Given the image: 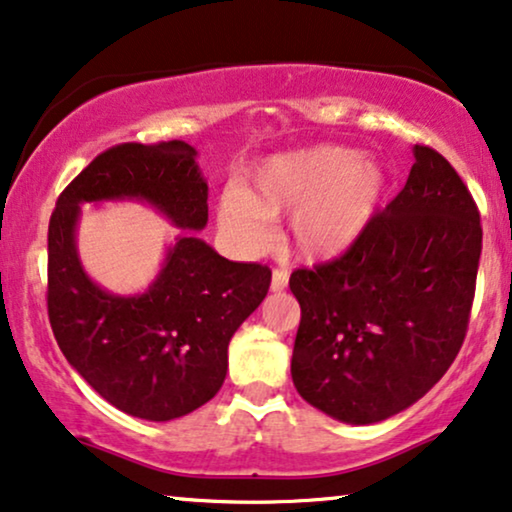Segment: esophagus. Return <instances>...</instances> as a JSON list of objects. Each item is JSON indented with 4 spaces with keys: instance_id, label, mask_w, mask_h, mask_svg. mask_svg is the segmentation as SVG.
<instances>
[{
    "instance_id": "1",
    "label": "esophagus",
    "mask_w": 512,
    "mask_h": 512,
    "mask_svg": "<svg viewBox=\"0 0 512 512\" xmlns=\"http://www.w3.org/2000/svg\"><path fill=\"white\" fill-rule=\"evenodd\" d=\"M288 278L290 274L285 269H274V274H271V290L281 292L288 288Z\"/></svg>"
}]
</instances>
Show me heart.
Returning <instances> with one entry per match:
<instances>
[{"instance_id": "1", "label": "heart", "mask_w": 512, "mask_h": 512, "mask_svg": "<svg viewBox=\"0 0 512 512\" xmlns=\"http://www.w3.org/2000/svg\"><path fill=\"white\" fill-rule=\"evenodd\" d=\"M386 194V170L344 145H313L276 154L252 173V189L229 187L220 222L238 245L262 248L271 220L290 217L292 250L306 262H327L358 243Z\"/></svg>"}]
</instances>
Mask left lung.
Here are the masks:
<instances>
[{"mask_svg":"<svg viewBox=\"0 0 512 512\" xmlns=\"http://www.w3.org/2000/svg\"><path fill=\"white\" fill-rule=\"evenodd\" d=\"M480 213L445 156L414 145L403 192L332 262L297 269L292 381L316 410L377 424L431 391L468 330Z\"/></svg>","mask_w":512,"mask_h":512,"instance_id":"1","label":"left lung"}]
</instances>
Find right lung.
<instances>
[{"mask_svg": "<svg viewBox=\"0 0 512 512\" xmlns=\"http://www.w3.org/2000/svg\"><path fill=\"white\" fill-rule=\"evenodd\" d=\"M135 199L175 227L201 231L208 185L182 140L124 142L95 156L58 196L49 222L51 330L74 370L109 405L147 421L199 410L227 377L229 339L262 299L271 269L229 262L196 236L168 248L142 295L121 297L86 276L74 231L81 203Z\"/></svg>", "mask_w": 512, "mask_h": 512, "instance_id": "1", "label": "right lung"}]
</instances>
